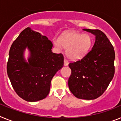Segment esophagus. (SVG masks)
Segmentation results:
<instances>
[{"mask_svg": "<svg viewBox=\"0 0 121 121\" xmlns=\"http://www.w3.org/2000/svg\"><path fill=\"white\" fill-rule=\"evenodd\" d=\"M68 64H69L68 61L66 59H65V60H64V65H65V66H68Z\"/></svg>", "mask_w": 121, "mask_h": 121, "instance_id": "34e87169", "label": "esophagus"}]
</instances>
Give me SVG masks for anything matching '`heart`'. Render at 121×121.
<instances>
[{
  "label": "heart",
  "mask_w": 121,
  "mask_h": 121,
  "mask_svg": "<svg viewBox=\"0 0 121 121\" xmlns=\"http://www.w3.org/2000/svg\"><path fill=\"white\" fill-rule=\"evenodd\" d=\"M92 43L89 35L71 31L63 33L60 38L53 39V44L58 49L62 46L66 49V55L71 60L82 58L88 52Z\"/></svg>",
  "instance_id": "1"
}]
</instances>
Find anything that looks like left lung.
<instances>
[{
  "instance_id": "obj_1",
  "label": "left lung",
  "mask_w": 121,
  "mask_h": 121,
  "mask_svg": "<svg viewBox=\"0 0 121 121\" xmlns=\"http://www.w3.org/2000/svg\"><path fill=\"white\" fill-rule=\"evenodd\" d=\"M95 36L92 49L80 60L69 64V90L75 97L95 99L107 90L114 74V48L100 30L83 29Z\"/></svg>"
}]
</instances>
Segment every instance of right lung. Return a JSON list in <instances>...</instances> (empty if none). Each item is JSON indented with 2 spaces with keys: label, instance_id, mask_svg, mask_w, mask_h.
Instances as JSON below:
<instances>
[{
  "label": "right lung",
  "instance_id": "add662e5",
  "mask_svg": "<svg viewBox=\"0 0 121 121\" xmlns=\"http://www.w3.org/2000/svg\"><path fill=\"white\" fill-rule=\"evenodd\" d=\"M53 44L48 37L27 27L13 43L7 70L17 94L28 102L47 97L53 77L64 65L61 53H53ZM27 47L30 51L28 62L23 57Z\"/></svg>",
  "mask_w": 121,
  "mask_h": 121
}]
</instances>
